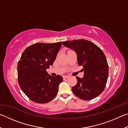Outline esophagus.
Here are the masks:
<instances>
[{
	"instance_id": "34e87169",
	"label": "esophagus",
	"mask_w": 128,
	"mask_h": 128,
	"mask_svg": "<svg viewBox=\"0 0 128 128\" xmlns=\"http://www.w3.org/2000/svg\"><path fill=\"white\" fill-rule=\"evenodd\" d=\"M68 77H69L68 76H63V78H64V79H66V78H68Z\"/></svg>"
}]
</instances>
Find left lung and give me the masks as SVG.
I'll use <instances>...</instances> for the list:
<instances>
[{
  "mask_svg": "<svg viewBox=\"0 0 128 128\" xmlns=\"http://www.w3.org/2000/svg\"><path fill=\"white\" fill-rule=\"evenodd\" d=\"M62 43L76 52L78 64L84 70L82 78L76 77L77 83L72 88L73 92L85 100L99 96L104 89L108 77V65L102 50L94 43L83 39Z\"/></svg>",
  "mask_w": 128,
  "mask_h": 128,
  "instance_id": "8db88e82",
  "label": "left lung"
}]
</instances>
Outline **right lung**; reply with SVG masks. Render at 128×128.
I'll use <instances>...</instances> for the list:
<instances>
[{
    "label": "right lung",
    "instance_id": "right-lung-1",
    "mask_svg": "<svg viewBox=\"0 0 128 128\" xmlns=\"http://www.w3.org/2000/svg\"><path fill=\"white\" fill-rule=\"evenodd\" d=\"M62 44V42L35 43L25 50L18 62L19 85L34 102L48 103L57 95L62 77L51 76L46 69L53 65Z\"/></svg>",
    "mask_w": 128,
    "mask_h": 128
}]
</instances>
